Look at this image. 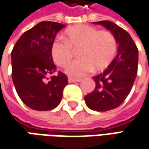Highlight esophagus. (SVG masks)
<instances>
[{"label": "esophagus", "instance_id": "esophagus-1", "mask_svg": "<svg viewBox=\"0 0 149 149\" xmlns=\"http://www.w3.org/2000/svg\"><path fill=\"white\" fill-rule=\"evenodd\" d=\"M68 80L70 83H74V82H80L81 81V79H78V78H74V77H69L68 78Z\"/></svg>", "mask_w": 149, "mask_h": 149}]
</instances>
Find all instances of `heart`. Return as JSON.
<instances>
[{"label":"heart","instance_id":"1","mask_svg":"<svg viewBox=\"0 0 149 149\" xmlns=\"http://www.w3.org/2000/svg\"><path fill=\"white\" fill-rule=\"evenodd\" d=\"M62 39H55L50 46L54 62L65 67L73 56L72 49H77L78 59L68 65L66 71L73 76H82L95 68L102 70L114 58L117 43L109 31H98L94 26L78 24L66 29Z\"/></svg>","mask_w":149,"mask_h":149}]
</instances>
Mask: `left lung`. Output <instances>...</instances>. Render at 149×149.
<instances>
[{"label": "left lung", "mask_w": 149, "mask_h": 149, "mask_svg": "<svg viewBox=\"0 0 149 149\" xmlns=\"http://www.w3.org/2000/svg\"><path fill=\"white\" fill-rule=\"evenodd\" d=\"M104 26L113 35L118 45V54L103 73L93 77L95 89L84 97L86 105L95 111L116 109L131 91L138 73V48L130 35L113 22H94Z\"/></svg>", "instance_id": "8db88e82"}]
</instances>
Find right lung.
Returning <instances> with one entry per match:
<instances>
[{"label": "right lung", "mask_w": 149, "mask_h": 149, "mask_svg": "<svg viewBox=\"0 0 149 149\" xmlns=\"http://www.w3.org/2000/svg\"><path fill=\"white\" fill-rule=\"evenodd\" d=\"M65 25L41 21L26 31L11 51V75L15 88L22 102L38 111L57 107L68 84V78L56 71L50 54L56 34Z\"/></svg>", "instance_id": "1"}]
</instances>
